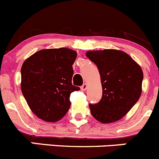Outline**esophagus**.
<instances>
[{
	"label": "esophagus",
	"mask_w": 159,
	"mask_h": 159,
	"mask_svg": "<svg viewBox=\"0 0 159 159\" xmlns=\"http://www.w3.org/2000/svg\"><path fill=\"white\" fill-rule=\"evenodd\" d=\"M87 84H84L82 86H81V90H83V91H84V90H87Z\"/></svg>",
	"instance_id": "esophagus-1"
}]
</instances>
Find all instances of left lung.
<instances>
[{"instance_id":"obj_1","label":"left lung","mask_w":159,"mask_h":159,"mask_svg":"<svg viewBox=\"0 0 159 159\" xmlns=\"http://www.w3.org/2000/svg\"><path fill=\"white\" fill-rule=\"evenodd\" d=\"M99 70L102 98L89 104L91 115L102 123L122 119L141 94L143 72L129 54L118 50L89 51L86 54Z\"/></svg>"}]
</instances>
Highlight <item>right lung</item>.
<instances>
[{
    "label": "right lung",
    "instance_id": "1",
    "mask_svg": "<svg viewBox=\"0 0 159 159\" xmlns=\"http://www.w3.org/2000/svg\"><path fill=\"white\" fill-rule=\"evenodd\" d=\"M76 52L69 48L39 51L27 58L21 69V89L29 107L46 122L61 119L70 108L72 65Z\"/></svg>",
    "mask_w": 159,
    "mask_h": 159
}]
</instances>
